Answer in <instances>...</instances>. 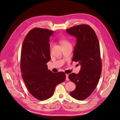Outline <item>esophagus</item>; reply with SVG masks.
I'll return each mask as SVG.
<instances>
[{
  "mask_svg": "<svg viewBox=\"0 0 120 120\" xmlns=\"http://www.w3.org/2000/svg\"><path fill=\"white\" fill-rule=\"evenodd\" d=\"M68 76H69V75H68V74H66V80L67 81L69 80V78H68Z\"/></svg>",
  "mask_w": 120,
  "mask_h": 120,
  "instance_id": "34e87169",
  "label": "esophagus"
}]
</instances>
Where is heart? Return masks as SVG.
<instances>
[{
	"label": "heart",
	"instance_id": "obj_1",
	"mask_svg": "<svg viewBox=\"0 0 120 120\" xmlns=\"http://www.w3.org/2000/svg\"><path fill=\"white\" fill-rule=\"evenodd\" d=\"M59 41H60V43H61L62 47L67 46V45H71V43L68 40V39H67L66 38H64V37L60 38H59ZM52 45V43L51 42H50V46H51Z\"/></svg>",
	"mask_w": 120,
	"mask_h": 120
}]
</instances>
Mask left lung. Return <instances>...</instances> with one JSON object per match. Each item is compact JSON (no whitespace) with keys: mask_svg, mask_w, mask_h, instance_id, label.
<instances>
[{"mask_svg":"<svg viewBox=\"0 0 120 120\" xmlns=\"http://www.w3.org/2000/svg\"><path fill=\"white\" fill-rule=\"evenodd\" d=\"M66 31L76 38L72 61L79 62L81 65L79 73L69 75L70 80L76 86L70 94L73 98L82 101L92 94L100 79L102 64L99 42L96 33L89 25L75 26Z\"/></svg>","mask_w":120,"mask_h":120,"instance_id":"left-lung-1","label":"left lung"}]
</instances>
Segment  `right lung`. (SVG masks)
<instances>
[{
    "mask_svg": "<svg viewBox=\"0 0 120 120\" xmlns=\"http://www.w3.org/2000/svg\"><path fill=\"white\" fill-rule=\"evenodd\" d=\"M53 33L47 29L34 28L27 33L22 44V77L29 93L40 101L52 97L56 86L66 78L64 72L53 73L46 64L51 59L49 39Z\"/></svg>",
    "mask_w": 120,
    "mask_h": 120,
    "instance_id": "right-lung-1",
    "label": "right lung"
}]
</instances>
